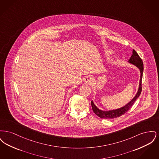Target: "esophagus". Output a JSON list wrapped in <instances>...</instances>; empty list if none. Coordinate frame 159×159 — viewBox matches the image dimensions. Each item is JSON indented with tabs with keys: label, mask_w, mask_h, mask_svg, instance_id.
Returning a JSON list of instances; mask_svg holds the SVG:
<instances>
[{
	"label": "esophagus",
	"mask_w": 159,
	"mask_h": 159,
	"mask_svg": "<svg viewBox=\"0 0 159 159\" xmlns=\"http://www.w3.org/2000/svg\"><path fill=\"white\" fill-rule=\"evenodd\" d=\"M84 82L86 83L91 84L92 82V77L90 76H86L84 79Z\"/></svg>",
	"instance_id": "34e87169"
}]
</instances>
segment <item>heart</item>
Instances as JSON below:
<instances>
[{
	"mask_svg": "<svg viewBox=\"0 0 159 159\" xmlns=\"http://www.w3.org/2000/svg\"><path fill=\"white\" fill-rule=\"evenodd\" d=\"M107 53H109V51H108V52H107Z\"/></svg>",
	"mask_w": 159,
	"mask_h": 159,
	"instance_id": "obj_1",
	"label": "heart"
}]
</instances>
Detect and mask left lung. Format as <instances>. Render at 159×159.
<instances>
[{"label":"left lung","mask_w":159,"mask_h":159,"mask_svg":"<svg viewBox=\"0 0 159 159\" xmlns=\"http://www.w3.org/2000/svg\"><path fill=\"white\" fill-rule=\"evenodd\" d=\"M133 54L132 55L131 57L129 60L128 62L129 63L135 65L136 67L139 69L140 73H141V76H140V81H139V88L138 91L135 96V97L132 99L129 103H128L126 106L120 108L119 109L113 110H110V111H102L98 108L94 104L93 102L91 101V106L93 112L96 114L98 117L102 119H114L117 118L121 115L126 113L131 108V107L133 106L135 101H136V99L138 98L142 91V79H143V74L144 71V65L142 59L140 58V57L138 55L136 51L134 49Z\"/></svg>","instance_id":"8db88e82"}]
</instances>
